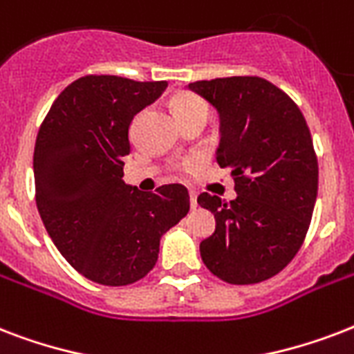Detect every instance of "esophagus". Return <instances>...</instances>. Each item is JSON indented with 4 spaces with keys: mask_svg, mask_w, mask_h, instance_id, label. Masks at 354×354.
<instances>
[{
    "mask_svg": "<svg viewBox=\"0 0 354 354\" xmlns=\"http://www.w3.org/2000/svg\"><path fill=\"white\" fill-rule=\"evenodd\" d=\"M189 198H191V207H193V209H196V205H198V202H196V198H198V196H196V193H194V191H191V193H189Z\"/></svg>",
    "mask_w": 354,
    "mask_h": 354,
    "instance_id": "obj_1",
    "label": "esophagus"
}]
</instances>
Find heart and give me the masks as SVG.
<instances>
[{"label": "heart", "mask_w": 354, "mask_h": 354, "mask_svg": "<svg viewBox=\"0 0 354 354\" xmlns=\"http://www.w3.org/2000/svg\"><path fill=\"white\" fill-rule=\"evenodd\" d=\"M174 112L180 118V121H191V119L202 118L207 121L209 118V104L202 99V97L194 95V93H180L174 99ZM193 160H183L174 165L178 171H189L193 167Z\"/></svg>", "instance_id": "obj_1"}]
</instances>
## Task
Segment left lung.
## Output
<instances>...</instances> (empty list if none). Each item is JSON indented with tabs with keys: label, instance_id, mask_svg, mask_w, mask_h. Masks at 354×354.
Instances as JSON below:
<instances>
[{
	"label": "left lung",
	"instance_id": "obj_1",
	"mask_svg": "<svg viewBox=\"0 0 354 354\" xmlns=\"http://www.w3.org/2000/svg\"><path fill=\"white\" fill-rule=\"evenodd\" d=\"M189 90L221 113L216 163L232 169L236 198L202 193L215 233L200 242L202 261L230 285L279 274L299 252L318 196V158L297 104L261 77L196 80Z\"/></svg>",
	"mask_w": 354,
	"mask_h": 354
}]
</instances>
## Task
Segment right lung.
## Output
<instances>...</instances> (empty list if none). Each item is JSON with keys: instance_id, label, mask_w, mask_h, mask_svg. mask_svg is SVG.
<instances>
[{"instance_id": "add662e5", "label": "right lung", "mask_w": 354, "mask_h": 354, "mask_svg": "<svg viewBox=\"0 0 354 354\" xmlns=\"http://www.w3.org/2000/svg\"><path fill=\"white\" fill-rule=\"evenodd\" d=\"M165 88V80L86 75L55 99L36 136L41 222L64 259L99 285L143 279L158 263L161 235L189 213L180 183L143 193L122 182L130 122Z\"/></svg>"}]
</instances>
